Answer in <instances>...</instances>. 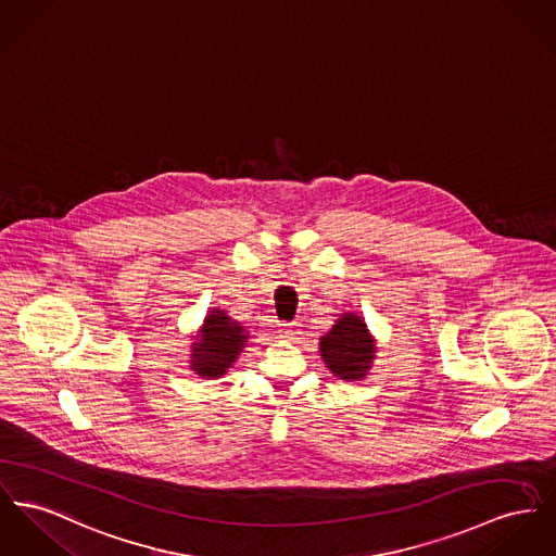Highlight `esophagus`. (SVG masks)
I'll list each match as a JSON object with an SVG mask.
<instances>
[{"instance_id":"34e87169","label":"esophagus","mask_w":556,"mask_h":556,"mask_svg":"<svg viewBox=\"0 0 556 556\" xmlns=\"http://www.w3.org/2000/svg\"><path fill=\"white\" fill-rule=\"evenodd\" d=\"M280 333H282L285 339H295L296 333H299L295 323H282L280 325Z\"/></svg>"}]
</instances>
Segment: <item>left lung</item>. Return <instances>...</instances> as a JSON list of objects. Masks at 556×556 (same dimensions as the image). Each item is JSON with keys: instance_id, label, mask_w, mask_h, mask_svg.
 Wrapping results in <instances>:
<instances>
[{"instance_id": "left-lung-1", "label": "left lung", "mask_w": 556, "mask_h": 556, "mask_svg": "<svg viewBox=\"0 0 556 556\" xmlns=\"http://www.w3.org/2000/svg\"><path fill=\"white\" fill-rule=\"evenodd\" d=\"M320 354L339 379H363L375 354L367 325L354 314L341 316L320 339Z\"/></svg>"}]
</instances>
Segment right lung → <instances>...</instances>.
<instances>
[{
	"label": "right lung",
	"mask_w": 556,
	"mask_h": 556,
	"mask_svg": "<svg viewBox=\"0 0 556 556\" xmlns=\"http://www.w3.org/2000/svg\"><path fill=\"white\" fill-rule=\"evenodd\" d=\"M247 339L244 327L227 318L222 309H213L191 345V369L206 379L219 377L236 361Z\"/></svg>",
	"instance_id": "add662e5"
}]
</instances>
